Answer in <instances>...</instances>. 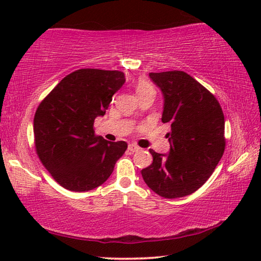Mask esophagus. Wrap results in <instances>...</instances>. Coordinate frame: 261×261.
I'll use <instances>...</instances> for the list:
<instances>
[{"label": "esophagus", "mask_w": 261, "mask_h": 261, "mask_svg": "<svg viewBox=\"0 0 261 261\" xmlns=\"http://www.w3.org/2000/svg\"><path fill=\"white\" fill-rule=\"evenodd\" d=\"M127 149H129V152L130 153H135V152H137V151H139V147L137 146V145H135V144H130L129 145V147H127Z\"/></svg>", "instance_id": "34e87169"}]
</instances>
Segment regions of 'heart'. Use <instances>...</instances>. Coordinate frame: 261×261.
Segmentation results:
<instances>
[{"instance_id":"heart-1","label":"heart","mask_w":261,"mask_h":261,"mask_svg":"<svg viewBox=\"0 0 261 261\" xmlns=\"http://www.w3.org/2000/svg\"><path fill=\"white\" fill-rule=\"evenodd\" d=\"M148 88H152V86L149 85L148 83L141 81V82L138 83V85H137V92L143 91V90H148Z\"/></svg>"}]
</instances>
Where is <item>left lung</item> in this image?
I'll list each match as a JSON object with an SVG mask.
<instances>
[{"label": "left lung", "mask_w": 261, "mask_h": 261, "mask_svg": "<svg viewBox=\"0 0 261 261\" xmlns=\"http://www.w3.org/2000/svg\"><path fill=\"white\" fill-rule=\"evenodd\" d=\"M163 95L161 121L170 125L169 153L149 149L151 166L141 170L147 187L168 199L197 191L223 155L224 116L219 101L184 71L151 72Z\"/></svg>", "instance_id": "8db88e82"}]
</instances>
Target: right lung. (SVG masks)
Masks as SVG:
<instances>
[{"instance_id":"1","label":"right lung","mask_w":261,"mask_h":261,"mask_svg":"<svg viewBox=\"0 0 261 261\" xmlns=\"http://www.w3.org/2000/svg\"><path fill=\"white\" fill-rule=\"evenodd\" d=\"M124 83V73L116 70L81 69L62 79L39 105L35 149L61 187L76 192L100 187L126 151L125 141H107L93 129Z\"/></svg>"}]
</instances>
